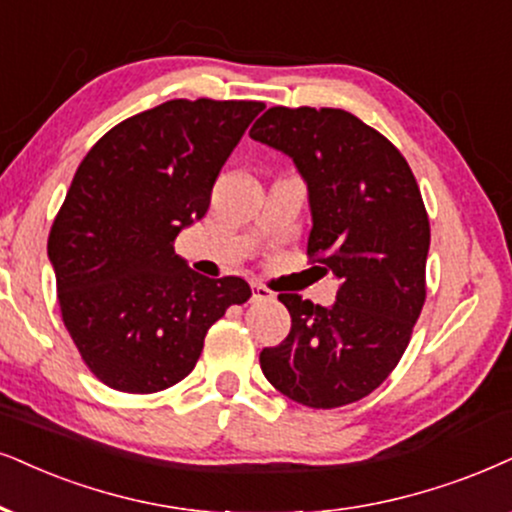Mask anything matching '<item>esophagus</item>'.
I'll use <instances>...</instances> for the list:
<instances>
[{
  "mask_svg": "<svg viewBox=\"0 0 512 512\" xmlns=\"http://www.w3.org/2000/svg\"><path fill=\"white\" fill-rule=\"evenodd\" d=\"M252 302H262V300H271V290L267 286H262V283H252Z\"/></svg>",
  "mask_w": 512,
  "mask_h": 512,
  "instance_id": "esophagus-1",
  "label": "esophagus"
}]
</instances>
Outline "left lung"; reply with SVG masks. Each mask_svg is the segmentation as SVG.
I'll return each instance as SVG.
<instances>
[{
    "label": "left lung",
    "instance_id": "1",
    "mask_svg": "<svg viewBox=\"0 0 512 512\" xmlns=\"http://www.w3.org/2000/svg\"><path fill=\"white\" fill-rule=\"evenodd\" d=\"M250 137L293 158L307 181L309 260L340 278L333 307L281 293L288 338L260 354L288 399L338 409L399 364L425 304L430 222L409 163L383 134L340 108L274 106Z\"/></svg>",
    "mask_w": 512,
    "mask_h": 512
}]
</instances>
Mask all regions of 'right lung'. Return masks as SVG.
I'll use <instances>...</instances> for the list:
<instances>
[{"instance_id": "add662e5", "label": "right lung", "mask_w": 512, "mask_h": 512, "mask_svg": "<svg viewBox=\"0 0 512 512\" xmlns=\"http://www.w3.org/2000/svg\"><path fill=\"white\" fill-rule=\"evenodd\" d=\"M262 101L174 99L122 120L77 167L51 224L58 304L103 385L151 394L193 371L210 326L248 302L243 278H208L174 255Z\"/></svg>"}]
</instances>
